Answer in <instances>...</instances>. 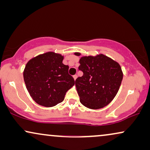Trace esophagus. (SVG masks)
<instances>
[{"label": "esophagus", "mask_w": 150, "mask_h": 150, "mask_svg": "<svg viewBox=\"0 0 150 150\" xmlns=\"http://www.w3.org/2000/svg\"><path fill=\"white\" fill-rule=\"evenodd\" d=\"M73 78H74V81H76V79H77V75H74L73 76Z\"/></svg>", "instance_id": "esophagus-1"}]
</instances>
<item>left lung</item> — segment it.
<instances>
[{
    "label": "left lung",
    "mask_w": 150,
    "mask_h": 150,
    "mask_svg": "<svg viewBox=\"0 0 150 150\" xmlns=\"http://www.w3.org/2000/svg\"><path fill=\"white\" fill-rule=\"evenodd\" d=\"M80 56V52H74ZM79 69L83 76L77 78L75 85L81 103L91 109L107 106L117 93L123 79L120 65L103 54L84 56L79 60Z\"/></svg>",
    "instance_id": "left-lung-1"
}]
</instances>
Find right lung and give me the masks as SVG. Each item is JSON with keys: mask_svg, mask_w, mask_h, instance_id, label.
<instances>
[{"mask_svg": "<svg viewBox=\"0 0 150 150\" xmlns=\"http://www.w3.org/2000/svg\"><path fill=\"white\" fill-rule=\"evenodd\" d=\"M63 60L61 54L48 52L26 63L23 71L26 87L32 99L41 106H56L74 85V80L68 74L69 66L63 64Z\"/></svg>", "mask_w": 150, "mask_h": 150, "instance_id": "right-lung-1", "label": "right lung"}]
</instances>
